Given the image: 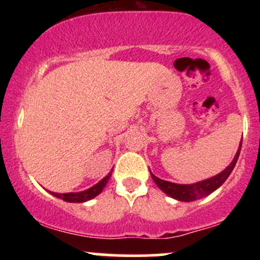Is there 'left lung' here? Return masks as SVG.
Returning a JSON list of instances; mask_svg holds the SVG:
<instances>
[{
    "label": "left lung",
    "instance_id": "left-lung-1",
    "mask_svg": "<svg viewBox=\"0 0 260 260\" xmlns=\"http://www.w3.org/2000/svg\"><path fill=\"white\" fill-rule=\"evenodd\" d=\"M241 147H242V140H241L240 148H238L237 153H236L232 162L230 164L228 168L223 170L222 172H220L219 175L214 176V177L211 178H208V180L197 182V183H193V184H177V183H172V182H169V181L160 180L159 177H156V176L150 172L151 178H153L155 183H156V186L159 187L162 192H165L166 194L172 197V198L177 199V201H182V202L197 201V199H201L203 197L213 193L214 190L217 189L223 182L228 180L230 174H231L232 170L235 168L236 162H237L238 156H240Z\"/></svg>",
    "mask_w": 260,
    "mask_h": 260
}]
</instances>
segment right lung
Wrapping results in <instances>:
<instances>
[{
    "label": "right lung",
    "instance_id": "add662e5",
    "mask_svg": "<svg viewBox=\"0 0 260 260\" xmlns=\"http://www.w3.org/2000/svg\"><path fill=\"white\" fill-rule=\"evenodd\" d=\"M111 172L106 176L105 178H103L99 183H96L95 186H92L89 189L83 190V192H78V193H53L50 192L52 196L57 197V198H61L62 201L64 202H70V203H83L86 201H90V199L95 198L98 194H100L103 192L104 187L106 186V183L109 182L110 177H111Z\"/></svg>",
    "mask_w": 260,
    "mask_h": 260
}]
</instances>
